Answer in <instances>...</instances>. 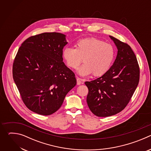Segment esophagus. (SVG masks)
I'll use <instances>...</instances> for the list:
<instances>
[{
    "label": "esophagus",
    "mask_w": 151,
    "mask_h": 151,
    "mask_svg": "<svg viewBox=\"0 0 151 151\" xmlns=\"http://www.w3.org/2000/svg\"><path fill=\"white\" fill-rule=\"evenodd\" d=\"M76 81H77V85H81L82 83L83 79H81V78H77Z\"/></svg>",
    "instance_id": "1"
}]
</instances>
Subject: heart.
Wrapping results in <instances>:
<instances>
[{"label":"heart","instance_id":"obj_1","mask_svg":"<svg viewBox=\"0 0 151 151\" xmlns=\"http://www.w3.org/2000/svg\"><path fill=\"white\" fill-rule=\"evenodd\" d=\"M75 48H64L63 57L68 66L72 69H76L83 59L84 64L78 69L80 75L93 73L94 76H100L110 69L115 57V50L110 44L96 38H88L78 40Z\"/></svg>","mask_w":151,"mask_h":151}]
</instances>
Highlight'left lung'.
I'll use <instances>...</instances> for the list:
<instances>
[{"label":"left lung","instance_id":"left-lung-1","mask_svg":"<svg viewBox=\"0 0 151 151\" xmlns=\"http://www.w3.org/2000/svg\"><path fill=\"white\" fill-rule=\"evenodd\" d=\"M109 37L118 50L113 65L101 76L85 82L88 88V106L99 117L114 115L122 111L139 82V66L131 47L113 36Z\"/></svg>","mask_w":151,"mask_h":151}]
</instances>
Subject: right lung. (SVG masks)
<instances>
[{
    "label": "right lung",
    "mask_w": 151,
    "mask_h": 151,
    "mask_svg": "<svg viewBox=\"0 0 151 151\" xmlns=\"http://www.w3.org/2000/svg\"><path fill=\"white\" fill-rule=\"evenodd\" d=\"M68 43L65 35L43 33L29 37L18 49L13 78L24 103L35 113L55 112L76 84L74 73L63 62Z\"/></svg>",
    "instance_id": "1"
}]
</instances>
